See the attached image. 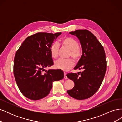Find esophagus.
I'll use <instances>...</instances> for the list:
<instances>
[{
	"label": "esophagus",
	"mask_w": 122,
	"mask_h": 122,
	"mask_svg": "<svg viewBox=\"0 0 122 122\" xmlns=\"http://www.w3.org/2000/svg\"><path fill=\"white\" fill-rule=\"evenodd\" d=\"M64 78L65 79H67L68 78V77H67V74H66V73H65V72H64Z\"/></svg>",
	"instance_id": "obj_1"
}]
</instances>
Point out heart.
I'll list each match as a JSON object with an SVG mask.
<instances>
[{"instance_id": "1", "label": "heart", "mask_w": 122, "mask_h": 122, "mask_svg": "<svg viewBox=\"0 0 122 122\" xmlns=\"http://www.w3.org/2000/svg\"><path fill=\"white\" fill-rule=\"evenodd\" d=\"M61 43L64 46L70 50L69 56L75 60H78L81 55V52L79 49V44L77 41L71 37H66L61 40ZM58 45L57 43H54L51 45L50 49L51 56L53 58H56L58 56ZM74 65V61L71 58L64 60L59 59L54 62V67L56 69L67 71L71 69Z\"/></svg>"}]
</instances>
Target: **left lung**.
Here are the masks:
<instances>
[{"mask_svg":"<svg viewBox=\"0 0 122 122\" xmlns=\"http://www.w3.org/2000/svg\"><path fill=\"white\" fill-rule=\"evenodd\" d=\"M69 34L76 36L81 46L82 56L74 69H82L83 71L67 74L68 78L75 84L67 93L76 99H86L96 93L104 79L106 70L105 53L96 37L86 29Z\"/></svg>","mask_w":122,"mask_h":122,"instance_id":"left-lung-1","label":"left lung"}]
</instances>
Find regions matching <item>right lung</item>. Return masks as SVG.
I'll use <instances>...</instances> for the list:
<instances>
[{
    "label": "right lung",
    "instance_id": "right-lung-1",
    "mask_svg": "<svg viewBox=\"0 0 122 122\" xmlns=\"http://www.w3.org/2000/svg\"><path fill=\"white\" fill-rule=\"evenodd\" d=\"M61 32L54 34L39 32L27 37L16 53L14 61V74L19 90L25 97L38 100L48 95L55 81L64 78L61 69L46 67L53 65L50 49L54 40Z\"/></svg>",
    "mask_w": 122,
    "mask_h": 122
}]
</instances>
